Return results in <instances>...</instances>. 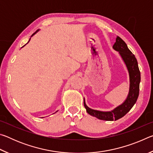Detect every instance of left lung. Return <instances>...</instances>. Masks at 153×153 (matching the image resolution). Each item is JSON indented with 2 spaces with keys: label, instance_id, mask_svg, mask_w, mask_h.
Here are the masks:
<instances>
[{
  "label": "left lung",
  "instance_id": "obj_1",
  "mask_svg": "<svg viewBox=\"0 0 153 153\" xmlns=\"http://www.w3.org/2000/svg\"><path fill=\"white\" fill-rule=\"evenodd\" d=\"M114 50L118 51L128 70L129 77V89L127 98L122 104L111 111H100L89 108L84 98V105L87 113L99 120L105 121L117 120L128 113L135 104L139 95L140 72L138 61L133 53L129 51L126 42L120 37L117 36L116 42L113 46Z\"/></svg>",
  "mask_w": 153,
  "mask_h": 153
}]
</instances>
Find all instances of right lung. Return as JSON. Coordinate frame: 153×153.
I'll return each instance as SVG.
<instances>
[{
	"label": "right lung",
	"mask_w": 153,
	"mask_h": 153,
	"mask_svg": "<svg viewBox=\"0 0 153 153\" xmlns=\"http://www.w3.org/2000/svg\"><path fill=\"white\" fill-rule=\"evenodd\" d=\"M38 31H39V30H37V31H36V32H34V33H33V34H32V36H31V37H32V36H33V35H34V34H35V33H37V32H38ZM30 39H31V38H30V40H29V41H28V42H30ZM28 42H27V43H28Z\"/></svg>",
	"instance_id": "add662e5"
}]
</instances>
